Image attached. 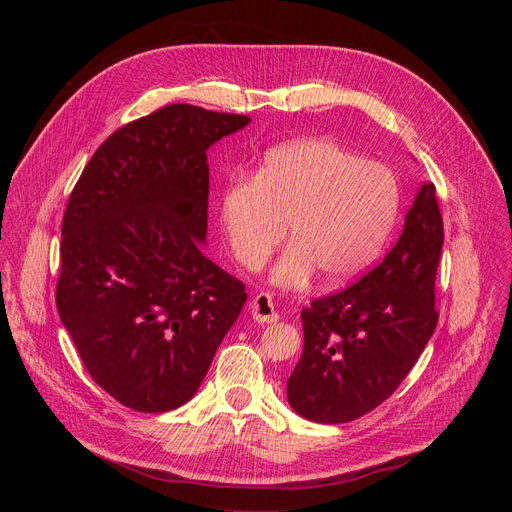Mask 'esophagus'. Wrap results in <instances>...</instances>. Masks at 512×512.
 <instances>
[{
	"label": "esophagus",
	"instance_id": "34e87169",
	"mask_svg": "<svg viewBox=\"0 0 512 512\" xmlns=\"http://www.w3.org/2000/svg\"><path fill=\"white\" fill-rule=\"evenodd\" d=\"M249 310H251L253 320L259 322V324H271V322H277V320H279V314H277L275 308H273L271 296L265 294V291H261V294H257V296L253 298V302L249 304Z\"/></svg>",
	"mask_w": 512,
	"mask_h": 512
}]
</instances>
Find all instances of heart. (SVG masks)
<instances>
[{"label": "heart", "mask_w": 512, "mask_h": 512, "mask_svg": "<svg viewBox=\"0 0 512 512\" xmlns=\"http://www.w3.org/2000/svg\"><path fill=\"white\" fill-rule=\"evenodd\" d=\"M233 257L259 269L283 243L273 283L306 287L320 271L330 285L360 275L383 251L399 212L395 174L332 139H304L267 154L255 176L233 174L218 196Z\"/></svg>", "instance_id": "heart-1"}]
</instances>
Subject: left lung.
Here are the masks:
<instances>
[{"instance_id": "8db88e82", "label": "left lung", "mask_w": 512, "mask_h": 512, "mask_svg": "<svg viewBox=\"0 0 512 512\" xmlns=\"http://www.w3.org/2000/svg\"><path fill=\"white\" fill-rule=\"evenodd\" d=\"M442 245V210L427 182L385 259L302 310L304 352L287 379L296 413L316 423H346L395 393L440 318L435 275Z\"/></svg>"}]
</instances>
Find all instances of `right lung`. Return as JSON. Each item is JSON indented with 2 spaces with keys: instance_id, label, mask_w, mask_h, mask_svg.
<instances>
[{
  "instance_id": "add662e5",
  "label": "right lung",
  "mask_w": 512,
  "mask_h": 512,
  "mask_svg": "<svg viewBox=\"0 0 512 512\" xmlns=\"http://www.w3.org/2000/svg\"><path fill=\"white\" fill-rule=\"evenodd\" d=\"M251 117L188 103L111 133L70 192L58 316L93 381L121 405L164 413L200 387L247 300L206 239L214 141Z\"/></svg>"
}]
</instances>
